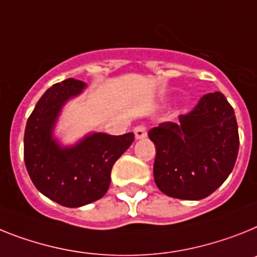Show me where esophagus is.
I'll return each mask as SVG.
<instances>
[{"instance_id": "1", "label": "esophagus", "mask_w": 257, "mask_h": 257, "mask_svg": "<svg viewBox=\"0 0 257 257\" xmlns=\"http://www.w3.org/2000/svg\"><path fill=\"white\" fill-rule=\"evenodd\" d=\"M133 132H135V136H136V139H137V140L145 139L146 135H148V132H146L145 125H137Z\"/></svg>"}]
</instances>
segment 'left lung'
Segmentation results:
<instances>
[{
  "instance_id": "obj_1",
  "label": "left lung",
  "mask_w": 257,
  "mask_h": 257,
  "mask_svg": "<svg viewBox=\"0 0 257 257\" xmlns=\"http://www.w3.org/2000/svg\"><path fill=\"white\" fill-rule=\"evenodd\" d=\"M157 154L155 184L165 195L201 200L212 195L234 169L239 150L238 124L225 95L210 92L179 122L149 131Z\"/></svg>"
}]
</instances>
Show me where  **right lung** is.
Listing matches in <instances>:
<instances>
[{
  "mask_svg": "<svg viewBox=\"0 0 257 257\" xmlns=\"http://www.w3.org/2000/svg\"><path fill=\"white\" fill-rule=\"evenodd\" d=\"M86 83L68 78L49 87L36 103L25 131V163L44 196L66 208L102 198L111 183L112 166L135 141L133 133H91L73 146H61L53 129L62 107Z\"/></svg>",
  "mask_w": 257,
  "mask_h": 257,
  "instance_id": "add662e5",
  "label": "right lung"
}]
</instances>
